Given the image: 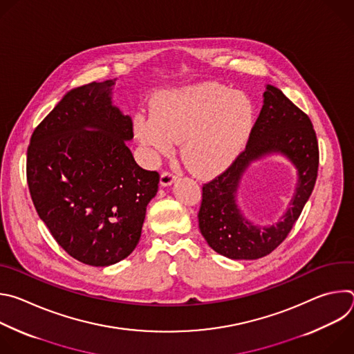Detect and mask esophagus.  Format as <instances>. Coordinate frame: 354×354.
<instances>
[{
	"label": "esophagus",
	"instance_id": "obj_1",
	"mask_svg": "<svg viewBox=\"0 0 354 354\" xmlns=\"http://www.w3.org/2000/svg\"><path fill=\"white\" fill-rule=\"evenodd\" d=\"M176 176L172 172H162L161 174V186L162 187H168L175 182Z\"/></svg>",
	"mask_w": 354,
	"mask_h": 354
}]
</instances>
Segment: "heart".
Returning <instances> with one entry per match:
<instances>
[{"label":"heart","mask_w":354,"mask_h":354,"mask_svg":"<svg viewBox=\"0 0 354 354\" xmlns=\"http://www.w3.org/2000/svg\"><path fill=\"white\" fill-rule=\"evenodd\" d=\"M249 97L218 82H201L158 93L151 113L134 122L137 140L153 156L179 153L200 178L216 176L238 157L254 126Z\"/></svg>","instance_id":"b5f03b06"}]
</instances>
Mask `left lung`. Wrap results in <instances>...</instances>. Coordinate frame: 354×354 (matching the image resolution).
I'll list each match as a JSON object with an SVG mask.
<instances>
[{
  "label": "left lung",
  "instance_id": "1",
  "mask_svg": "<svg viewBox=\"0 0 354 354\" xmlns=\"http://www.w3.org/2000/svg\"><path fill=\"white\" fill-rule=\"evenodd\" d=\"M272 155L286 158L297 183L282 217L272 225L249 221L237 203L241 178L252 164ZM318 141L310 118L276 86L266 85L263 106L248 145L234 164L203 186L198 228L212 249L234 261L269 255L287 236L308 201L318 174Z\"/></svg>",
  "mask_w": 354,
  "mask_h": 354
}]
</instances>
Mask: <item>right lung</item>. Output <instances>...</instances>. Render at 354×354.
<instances>
[{
	"label": "right lung",
	"instance_id": "1",
	"mask_svg": "<svg viewBox=\"0 0 354 354\" xmlns=\"http://www.w3.org/2000/svg\"><path fill=\"white\" fill-rule=\"evenodd\" d=\"M115 80L70 89L35 129L26 175L35 209L74 259L115 265L137 246L160 175L137 165L129 115L113 104Z\"/></svg>",
	"mask_w": 354,
	"mask_h": 354
}]
</instances>
